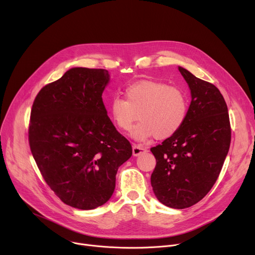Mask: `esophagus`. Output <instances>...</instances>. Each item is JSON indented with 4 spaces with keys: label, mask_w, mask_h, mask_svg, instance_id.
<instances>
[{
    "label": "esophagus",
    "mask_w": 255,
    "mask_h": 255,
    "mask_svg": "<svg viewBox=\"0 0 255 255\" xmlns=\"http://www.w3.org/2000/svg\"><path fill=\"white\" fill-rule=\"evenodd\" d=\"M145 152H146V149L143 148L142 145H140V144H133V146H132L133 156L136 157V156H139V155H141V154H143Z\"/></svg>",
    "instance_id": "1"
}]
</instances>
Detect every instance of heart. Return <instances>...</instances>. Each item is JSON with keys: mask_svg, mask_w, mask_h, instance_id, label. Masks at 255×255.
I'll list each match as a JSON object with an SVG mask.
<instances>
[{"mask_svg": "<svg viewBox=\"0 0 255 255\" xmlns=\"http://www.w3.org/2000/svg\"><path fill=\"white\" fill-rule=\"evenodd\" d=\"M125 96L126 99L114 97L109 112L115 125L123 131L130 129L139 114L140 122L130 130V136L137 141L175 135L188 116L187 94L162 82L138 80L126 87Z\"/></svg>", "mask_w": 255, "mask_h": 255, "instance_id": "obj_1", "label": "heart"}]
</instances>
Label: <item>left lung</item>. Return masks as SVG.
I'll return each mask as SVG.
<instances>
[{
	"mask_svg": "<svg viewBox=\"0 0 255 255\" xmlns=\"http://www.w3.org/2000/svg\"><path fill=\"white\" fill-rule=\"evenodd\" d=\"M191 94L183 127L151 149L156 167L151 176L160 203L189 208L203 199L218 179L230 150L231 125L220 91L179 66Z\"/></svg>",
	"mask_w": 255,
	"mask_h": 255,
	"instance_id": "left-lung-1",
	"label": "left lung"
}]
</instances>
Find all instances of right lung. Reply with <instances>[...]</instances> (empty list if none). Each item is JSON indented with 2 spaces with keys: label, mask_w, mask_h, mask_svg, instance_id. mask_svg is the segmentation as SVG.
I'll return each mask as SVG.
<instances>
[{
  "label": "right lung",
  "mask_w": 255,
  "mask_h": 255,
  "mask_svg": "<svg viewBox=\"0 0 255 255\" xmlns=\"http://www.w3.org/2000/svg\"><path fill=\"white\" fill-rule=\"evenodd\" d=\"M110 79L105 69L74 67L40 90L31 111L29 142L37 166L62 202L80 210L112 197L117 171L132 155L102 101Z\"/></svg>",
  "instance_id": "right-lung-1"
}]
</instances>
